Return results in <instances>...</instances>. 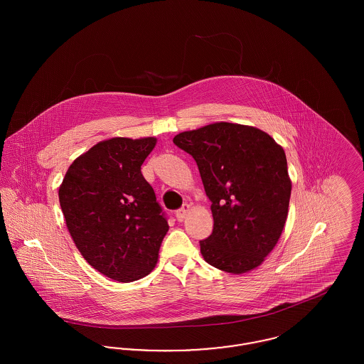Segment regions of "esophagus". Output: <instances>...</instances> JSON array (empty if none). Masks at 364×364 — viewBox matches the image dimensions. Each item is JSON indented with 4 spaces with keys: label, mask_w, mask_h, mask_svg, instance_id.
Here are the masks:
<instances>
[{
    "label": "esophagus",
    "mask_w": 364,
    "mask_h": 364,
    "mask_svg": "<svg viewBox=\"0 0 364 364\" xmlns=\"http://www.w3.org/2000/svg\"><path fill=\"white\" fill-rule=\"evenodd\" d=\"M191 206L188 203H186V205H183V208H178L177 211H176V218H177V221H183L184 218H186V215H187V213L190 211Z\"/></svg>",
    "instance_id": "obj_1"
}]
</instances>
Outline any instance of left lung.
Here are the masks:
<instances>
[{
	"label": "left lung",
	"instance_id": "8db88e82",
	"mask_svg": "<svg viewBox=\"0 0 364 364\" xmlns=\"http://www.w3.org/2000/svg\"><path fill=\"white\" fill-rule=\"evenodd\" d=\"M173 143L195 159L214 218L200 242L208 264L232 274L258 267L276 247L288 217L292 183L276 140L255 127L214 122Z\"/></svg>",
	"mask_w": 364,
	"mask_h": 364
}]
</instances>
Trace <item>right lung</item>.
Here are the masks:
<instances>
[{
  "label": "right lung",
  "mask_w": 364,
  "mask_h": 364,
  "mask_svg": "<svg viewBox=\"0 0 364 364\" xmlns=\"http://www.w3.org/2000/svg\"><path fill=\"white\" fill-rule=\"evenodd\" d=\"M156 138H112L77 156L58 198L83 258L106 277L132 282L156 267L169 225L140 166Z\"/></svg>",
  "instance_id": "1"
}]
</instances>
